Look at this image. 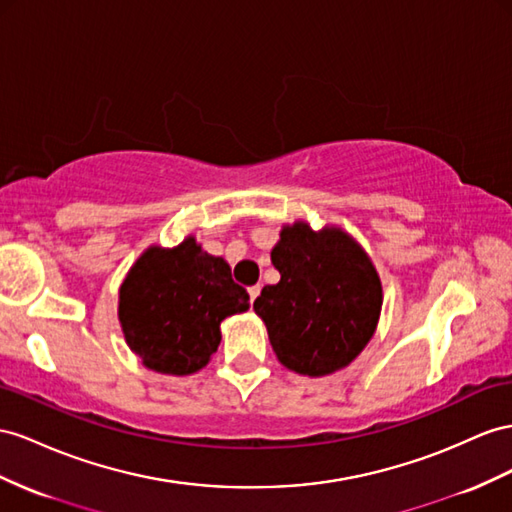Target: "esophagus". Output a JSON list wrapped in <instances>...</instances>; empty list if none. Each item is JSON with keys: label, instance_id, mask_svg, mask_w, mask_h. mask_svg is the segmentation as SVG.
<instances>
[{"label": "esophagus", "instance_id": "1", "mask_svg": "<svg viewBox=\"0 0 512 512\" xmlns=\"http://www.w3.org/2000/svg\"><path fill=\"white\" fill-rule=\"evenodd\" d=\"M259 292H261V285H251V287H248V296H251V303H255V298L259 296Z\"/></svg>", "mask_w": 512, "mask_h": 512}]
</instances>
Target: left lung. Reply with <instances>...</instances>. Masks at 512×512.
Returning a JSON list of instances; mask_svg holds the SVG:
<instances>
[{
  "instance_id": "1",
  "label": "left lung",
  "mask_w": 512,
  "mask_h": 512,
  "mask_svg": "<svg viewBox=\"0 0 512 512\" xmlns=\"http://www.w3.org/2000/svg\"><path fill=\"white\" fill-rule=\"evenodd\" d=\"M270 259L281 281L253 309L283 368L320 378L348 368L376 333L383 283L365 248L337 225H283Z\"/></svg>"
}]
</instances>
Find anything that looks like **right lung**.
<instances>
[{"mask_svg":"<svg viewBox=\"0 0 512 512\" xmlns=\"http://www.w3.org/2000/svg\"><path fill=\"white\" fill-rule=\"evenodd\" d=\"M248 307L227 261L203 251L194 235L173 248L151 244L119 287L129 350L144 368L170 376L203 370L222 339L220 322Z\"/></svg>","mask_w":512,"mask_h":512,"instance_id":"obj_1","label":"right lung"}]
</instances>
